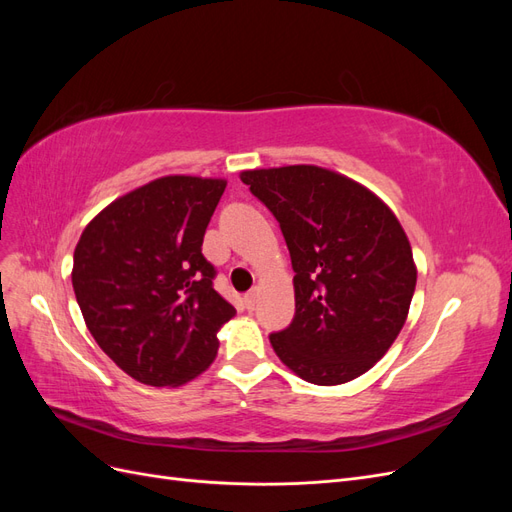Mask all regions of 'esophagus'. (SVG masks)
<instances>
[{
  "mask_svg": "<svg viewBox=\"0 0 512 512\" xmlns=\"http://www.w3.org/2000/svg\"><path fill=\"white\" fill-rule=\"evenodd\" d=\"M256 301H258V288H252L250 292L245 294V307H247V309H254V307H256Z\"/></svg>",
  "mask_w": 512,
  "mask_h": 512,
  "instance_id": "esophagus-1",
  "label": "esophagus"
}]
</instances>
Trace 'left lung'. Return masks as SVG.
I'll return each mask as SVG.
<instances>
[{
	"instance_id": "8db88e82",
	"label": "left lung",
	"mask_w": 512,
	"mask_h": 512,
	"mask_svg": "<svg viewBox=\"0 0 512 512\" xmlns=\"http://www.w3.org/2000/svg\"><path fill=\"white\" fill-rule=\"evenodd\" d=\"M239 177L280 222L294 269V318L269 337L275 354L312 384L363 376L393 346L416 286L395 213L359 181L314 164Z\"/></svg>"
}]
</instances>
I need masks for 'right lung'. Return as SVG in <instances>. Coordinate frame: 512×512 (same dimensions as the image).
I'll return each mask as SVG.
<instances>
[{"label":"right lung","mask_w":512,"mask_h":512,"mask_svg":"<svg viewBox=\"0 0 512 512\" xmlns=\"http://www.w3.org/2000/svg\"><path fill=\"white\" fill-rule=\"evenodd\" d=\"M226 179L166 175L115 198L74 250L89 333L136 382L181 386L213 363L235 307L213 290L200 247Z\"/></svg>","instance_id":"add662e5"}]
</instances>
